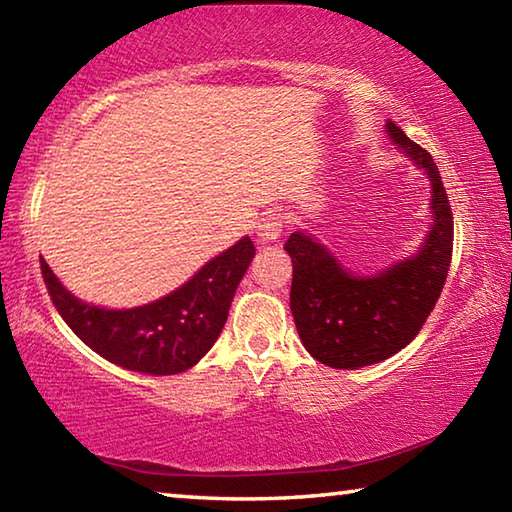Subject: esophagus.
Here are the masks:
<instances>
[{
    "label": "esophagus",
    "mask_w": 512,
    "mask_h": 512,
    "mask_svg": "<svg viewBox=\"0 0 512 512\" xmlns=\"http://www.w3.org/2000/svg\"><path fill=\"white\" fill-rule=\"evenodd\" d=\"M282 216L275 212H268L262 221L257 223V239L262 244H275L277 239L282 235Z\"/></svg>",
    "instance_id": "esophagus-1"
}]
</instances>
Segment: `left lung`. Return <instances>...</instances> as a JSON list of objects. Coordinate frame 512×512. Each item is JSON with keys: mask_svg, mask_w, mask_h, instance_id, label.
Instances as JSON below:
<instances>
[{"mask_svg": "<svg viewBox=\"0 0 512 512\" xmlns=\"http://www.w3.org/2000/svg\"><path fill=\"white\" fill-rule=\"evenodd\" d=\"M386 135L431 183V223L420 248L363 275L302 228L284 244L293 262L289 305L300 341L329 368L359 370L406 348L436 305L452 262L454 216L438 167L391 119Z\"/></svg>", "mask_w": 512, "mask_h": 512, "instance_id": "1", "label": "left lung"}]
</instances>
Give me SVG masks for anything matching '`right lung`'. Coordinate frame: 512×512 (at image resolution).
<instances>
[{"mask_svg":"<svg viewBox=\"0 0 512 512\" xmlns=\"http://www.w3.org/2000/svg\"><path fill=\"white\" fill-rule=\"evenodd\" d=\"M253 257V241L241 237L176 291L128 309L76 298L42 257L40 266L58 314L88 348L115 366L160 377L189 370L212 350Z\"/></svg>","mask_w":512,"mask_h":512,"instance_id":"add662e5","label":"right lung"}]
</instances>
